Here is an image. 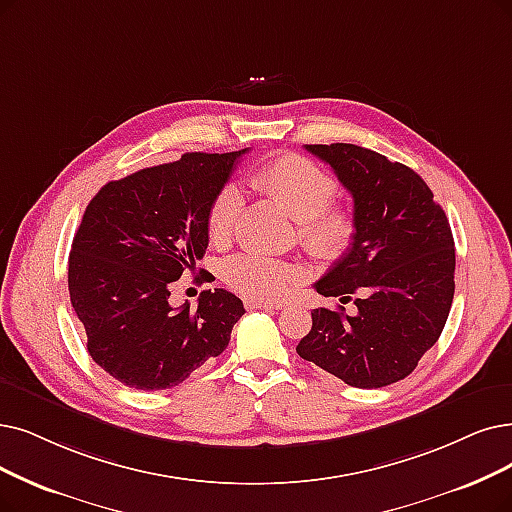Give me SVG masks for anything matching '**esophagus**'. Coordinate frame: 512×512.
Masks as SVG:
<instances>
[{"mask_svg":"<svg viewBox=\"0 0 512 512\" xmlns=\"http://www.w3.org/2000/svg\"><path fill=\"white\" fill-rule=\"evenodd\" d=\"M245 309H250V311H256V309H262V311H279L281 306L275 304V302H267V300L245 298Z\"/></svg>","mask_w":512,"mask_h":512,"instance_id":"34e87169","label":"esophagus"}]
</instances>
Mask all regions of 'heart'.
<instances>
[{"instance_id":"1","label":"heart","mask_w":512,"mask_h":512,"mask_svg":"<svg viewBox=\"0 0 512 512\" xmlns=\"http://www.w3.org/2000/svg\"><path fill=\"white\" fill-rule=\"evenodd\" d=\"M252 185L273 197L298 222L302 248L313 260L332 264L351 250L355 218L349 208L332 203L336 180L309 157L283 153L252 174ZM241 208V189L235 182L222 185L208 210V235L212 243L224 245L233 239ZM224 277L245 298L273 302L296 288L302 271L288 260L245 252L227 262Z\"/></svg>"}]
</instances>
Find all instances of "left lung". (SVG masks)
<instances>
[{
  "label": "left lung",
  "instance_id": "8db88e82",
  "mask_svg": "<svg viewBox=\"0 0 512 512\" xmlns=\"http://www.w3.org/2000/svg\"><path fill=\"white\" fill-rule=\"evenodd\" d=\"M330 163L353 195L355 239L315 290L344 306L313 309L296 351L357 388L410 376L439 340L454 300L456 250L447 216L426 182L399 161L346 142L304 145Z\"/></svg>",
  "mask_w": 512,
  "mask_h": 512
}]
</instances>
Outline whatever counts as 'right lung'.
<instances>
[{
    "instance_id": "right-lung-1",
    "label": "right lung",
    "mask_w": 512,
    "mask_h": 512,
    "mask_svg": "<svg viewBox=\"0 0 512 512\" xmlns=\"http://www.w3.org/2000/svg\"><path fill=\"white\" fill-rule=\"evenodd\" d=\"M185 153L102 187L69 256L71 304L90 357L121 384L163 391L229 346L243 302L222 288L197 309L170 306V288L208 248V210L241 155Z\"/></svg>"
}]
</instances>
